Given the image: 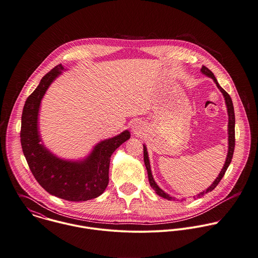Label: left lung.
Masks as SVG:
<instances>
[{"label": "left lung", "instance_id": "8db88e82", "mask_svg": "<svg viewBox=\"0 0 258 258\" xmlns=\"http://www.w3.org/2000/svg\"><path fill=\"white\" fill-rule=\"evenodd\" d=\"M203 74H205L206 76L210 77L216 84L217 88L220 90V92L222 93L223 97H224V100H225V103H226V106H227V112H228V154H227V157H226V160H225V163H224V166L223 168L221 169L218 177L213 181V183L206 189V191H203L199 195V197H203L206 192H209V191H212L216 186L217 184L219 183V181L221 180V178L223 177L227 167L229 166L230 162H231V159H232V156H233V152H234V147H235V116H234V108H233V103L231 101V98L230 96L218 85L214 75L212 74V72L207 69L206 66H203L202 70ZM144 160H145V164H146V167H147V170H148V176H149V181H150V184L151 186L153 187V189H155V192L163 198V199H166L168 201H174L173 198H171L170 196H168L167 194H165L162 189H160L157 184L155 183V180H154V177H153V174H152V170H151V165H150V160H149V155H148V152H147V148L144 146Z\"/></svg>", "mask_w": 258, "mask_h": 258}]
</instances>
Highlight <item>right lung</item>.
<instances>
[{"label":"right lung","instance_id":"add662e5","mask_svg":"<svg viewBox=\"0 0 258 258\" xmlns=\"http://www.w3.org/2000/svg\"><path fill=\"white\" fill-rule=\"evenodd\" d=\"M60 70L61 64L54 67L28 97L22 113L21 145L33 175L46 191L69 202H86L98 198L104 191L108 183L110 155L131 135L125 131L103 141L82 162L61 160L48 152L40 144L38 112L46 91L60 74Z\"/></svg>","mask_w":258,"mask_h":258}]
</instances>
